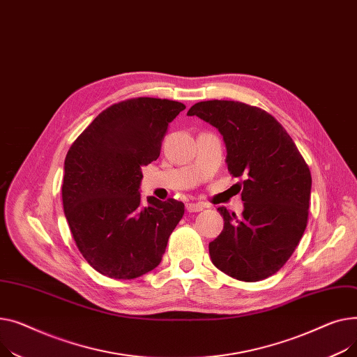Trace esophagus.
<instances>
[{
    "instance_id": "1",
    "label": "esophagus",
    "mask_w": 357,
    "mask_h": 357,
    "mask_svg": "<svg viewBox=\"0 0 357 357\" xmlns=\"http://www.w3.org/2000/svg\"><path fill=\"white\" fill-rule=\"evenodd\" d=\"M187 212H202L204 208L203 203H187L185 204Z\"/></svg>"
}]
</instances>
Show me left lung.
Instances as JSON below:
<instances>
[{
	"label": "left lung",
	"instance_id": "left-lung-1",
	"mask_svg": "<svg viewBox=\"0 0 357 357\" xmlns=\"http://www.w3.org/2000/svg\"><path fill=\"white\" fill-rule=\"evenodd\" d=\"M187 115L219 130L227 170L234 177H245L242 215L218 208L225 226L208 243L213 265L246 282L274 275L296 250L307 226L311 196L307 162L282 125L257 107L215 99L195 103Z\"/></svg>",
	"mask_w": 357,
	"mask_h": 357
}]
</instances>
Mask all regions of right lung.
I'll list each match as a JSON object with an SVG mask.
<instances>
[{
  "instance_id": "right-lung-1",
  "label": "right lung",
  "mask_w": 357,
  "mask_h": 357,
  "mask_svg": "<svg viewBox=\"0 0 357 357\" xmlns=\"http://www.w3.org/2000/svg\"><path fill=\"white\" fill-rule=\"evenodd\" d=\"M183 109L157 98L115 103L68 151L63 208L80 254L102 275L134 280L162 259L184 204L153 196L142 204L141 169L160 157L167 127Z\"/></svg>"
}]
</instances>
